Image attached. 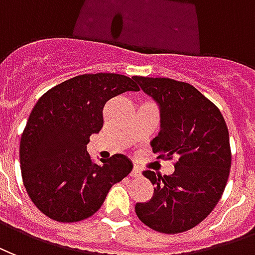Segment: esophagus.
I'll return each mask as SVG.
<instances>
[{
	"label": "esophagus",
	"instance_id": "34e87169",
	"mask_svg": "<svg viewBox=\"0 0 255 255\" xmlns=\"http://www.w3.org/2000/svg\"><path fill=\"white\" fill-rule=\"evenodd\" d=\"M141 175V170L138 168L137 166L133 167V170H131V172H130V176H133V178H137V176Z\"/></svg>",
	"mask_w": 255,
	"mask_h": 255
}]
</instances>
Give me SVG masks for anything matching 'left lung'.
Returning a JSON list of instances; mask_svg holds the SVG:
<instances>
[{"label": "left lung", "instance_id": "obj_1", "mask_svg": "<svg viewBox=\"0 0 255 255\" xmlns=\"http://www.w3.org/2000/svg\"><path fill=\"white\" fill-rule=\"evenodd\" d=\"M133 80L159 106L160 131L150 141L153 153L159 159H175L171 175L142 172L155 190L149 201L135 204V213L155 231H187L213 211L226 189L231 168L226 121L211 100L187 83L140 76Z\"/></svg>", "mask_w": 255, "mask_h": 255}]
</instances>
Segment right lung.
Segmentation results:
<instances>
[{
    "label": "right lung",
    "mask_w": 255,
    "mask_h": 255,
    "mask_svg": "<svg viewBox=\"0 0 255 255\" xmlns=\"http://www.w3.org/2000/svg\"><path fill=\"white\" fill-rule=\"evenodd\" d=\"M128 91L138 87L122 74H81L36 102L20 141V168L29 198L46 216L62 223L92 216L131 171L128 156L99 166L87 152L89 137L103 128L105 105Z\"/></svg>",
    "instance_id": "obj_1"
}]
</instances>
